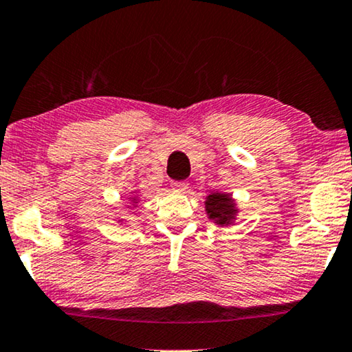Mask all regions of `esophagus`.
<instances>
[{
  "label": "esophagus",
  "instance_id": "obj_1",
  "mask_svg": "<svg viewBox=\"0 0 352 352\" xmlns=\"http://www.w3.org/2000/svg\"><path fill=\"white\" fill-rule=\"evenodd\" d=\"M170 186L174 191H185L188 188V183L185 180H174L170 183Z\"/></svg>",
  "mask_w": 352,
  "mask_h": 352
}]
</instances>
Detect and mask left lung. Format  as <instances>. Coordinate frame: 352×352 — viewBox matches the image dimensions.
Returning a JSON list of instances; mask_svg holds the SVG:
<instances>
[{
  "label": "left lung",
  "mask_w": 352,
  "mask_h": 352,
  "mask_svg": "<svg viewBox=\"0 0 352 352\" xmlns=\"http://www.w3.org/2000/svg\"><path fill=\"white\" fill-rule=\"evenodd\" d=\"M206 210L208 218L213 219L219 226H228V224L232 223L235 213H237V208H235V204L229 194L221 192L208 194Z\"/></svg>",
  "instance_id": "left-lung-1"
}]
</instances>
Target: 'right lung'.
<instances>
[{"label": "right lung", "instance_id": "1", "mask_svg": "<svg viewBox=\"0 0 352 352\" xmlns=\"http://www.w3.org/2000/svg\"><path fill=\"white\" fill-rule=\"evenodd\" d=\"M133 201H135V199H133Z\"/></svg>", "mask_w": 352, "mask_h": 352}]
</instances>
